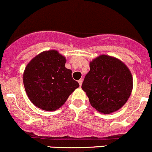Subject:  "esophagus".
I'll use <instances>...</instances> for the list:
<instances>
[{
	"label": "esophagus",
	"instance_id": "esophagus-1",
	"mask_svg": "<svg viewBox=\"0 0 152 152\" xmlns=\"http://www.w3.org/2000/svg\"><path fill=\"white\" fill-rule=\"evenodd\" d=\"M79 85L80 86H81V84H82V82H83V79H79Z\"/></svg>",
	"mask_w": 152,
	"mask_h": 152
}]
</instances>
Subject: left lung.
Wrapping results in <instances>:
<instances>
[{"instance_id":"obj_1","label":"left lung","mask_w":152,"mask_h":152,"mask_svg":"<svg viewBox=\"0 0 152 152\" xmlns=\"http://www.w3.org/2000/svg\"><path fill=\"white\" fill-rule=\"evenodd\" d=\"M81 88L99 112H114L125 104L132 89L130 70L118 59L100 55L89 64Z\"/></svg>"}]
</instances>
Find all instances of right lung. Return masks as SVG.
I'll return each instance as SVG.
<instances>
[{"mask_svg": "<svg viewBox=\"0 0 152 152\" xmlns=\"http://www.w3.org/2000/svg\"><path fill=\"white\" fill-rule=\"evenodd\" d=\"M65 60L56 50L35 57L25 68L23 83L30 101L44 111H55L79 87L65 68Z\"/></svg>", "mask_w": 152, "mask_h": 152, "instance_id": "obj_1", "label": "right lung"}]
</instances>
